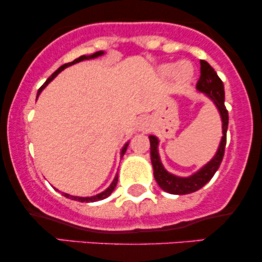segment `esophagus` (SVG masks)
I'll return each instance as SVG.
<instances>
[{"mask_svg": "<svg viewBox=\"0 0 262 262\" xmlns=\"http://www.w3.org/2000/svg\"><path fill=\"white\" fill-rule=\"evenodd\" d=\"M149 127H150V122H149L148 118L139 119V122H138V125H137L138 130H139V132H146V130H148Z\"/></svg>", "mask_w": 262, "mask_h": 262, "instance_id": "esophagus-1", "label": "esophagus"}]
</instances>
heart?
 I'll list each match as a JSON object with an SVG mask.
<instances>
[{
  "label": "heart",
  "instance_id": "b5f03b06",
  "mask_svg": "<svg viewBox=\"0 0 262 262\" xmlns=\"http://www.w3.org/2000/svg\"><path fill=\"white\" fill-rule=\"evenodd\" d=\"M162 76H170L172 75L173 80L177 83H186L193 76V66L187 60L179 61L176 65L173 64H162L159 69Z\"/></svg>",
  "mask_w": 262,
  "mask_h": 262
}]
</instances>
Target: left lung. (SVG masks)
Masks as SVG:
<instances>
[{
    "mask_svg": "<svg viewBox=\"0 0 262 262\" xmlns=\"http://www.w3.org/2000/svg\"><path fill=\"white\" fill-rule=\"evenodd\" d=\"M196 89L198 92L203 93L206 97H208L217 107L222 119V134L223 135H222L215 155L203 167L186 177L176 176L165 169L161 162L160 155H159V139L155 135H149L150 158H151L154 177L161 189L171 194H188L202 188L217 172L224 156L225 144H227L228 121H229L228 111L224 106V85L218 77L214 69L204 60H201V76Z\"/></svg>",
    "mask_w": 262,
    "mask_h": 262,
    "instance_id": "8db88e82",
    "label": "left lung"
}]
</instances>
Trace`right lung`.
I'll return each instance as SVG.
<instances>
[{
	"mask_svg": "<svg viewBox=\"0 0 262 262\" xmlns=\"http://www.w3.org/2000/svg\"><path fill=\"white\" fill-rule=\"evenodd\" d=\"M103 54H104V52H102V50H100V52H97V53L92 54V55H82V56H80V58L75 59L74 61L68 62V64H64L62 66H60V68L58 69V70H56L55 73H54V74L52 75V76L49 77V79H48L47 81H45L44 85L41 86L40 89L38 90L37 98L39 97V95H40V92L43 91V90L45 89V87L48 86V83H49L50 81H52V80H54V77H56V75H58L59 73H61V71L64 70V69L69 68V66H71V65H74V64H76V62L83 61V60H90V59L98 58V56H102V55H103ZM128 145H129V141H128V143H125V144H124V146H123V148H122V151H121V158H123V155H124V154H125V151H127ZM117 182H118V175H116V177H114V180L112 181V183H111V185H110V187L104 189V191H103V192H101V193L96 194V196H91V197H79V196H71V194H69V193H64V192H62V196L66 197V198H70V200H74V201H79V202H86V203H89V202H97V201L104 200V198H107L108 196H110L111 193H112L113 189L116 188Z\"/></svg>",
	"mask_w": 262,
	"mask_h": 262,
	"instance_id": "right-lung-1",
	"label": "right lung"
}]
</instances>
